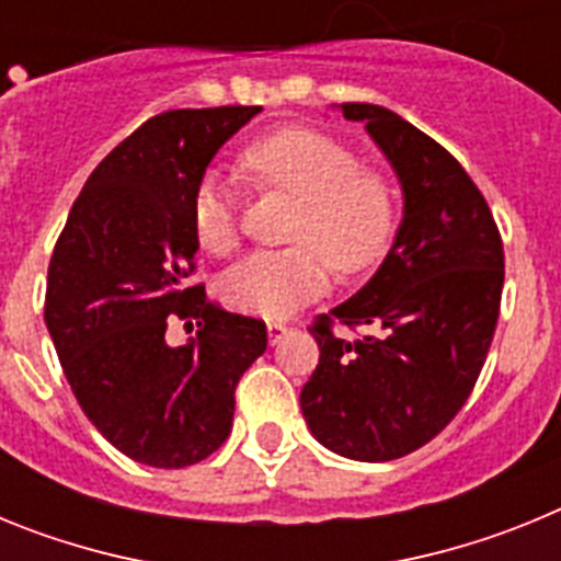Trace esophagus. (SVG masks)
Wrapping results in <instances>:
<instances>
[{
    "mask_svg": "<svg viewBox=\"0 0 561 561\" xmlns=\"http://www.w3.org/2000/svg\"><path fill=\"white\" fill-rule=\"evenodd\" d=\"M266 334H270V345H277V342H280L286 334H289V325L272 320V323H266Z\"/></svg>",
    "mask_w": 561,
    "mask_h": 561,
    "instance_id": "1",
    "label": "esophagus"
}]
</instances>
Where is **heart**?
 I'll return each instance as SVG.
<instances>
[{"mask_svg": "<svg viewBox=\"0 0 561 561\" xmlns=\"http://www.w3.org/2000/svg\"><path fill=\"white\" fill-rule=\"evenodd\" d=\"M241 165L257 187L300 202L280 252H257L221 277V297L255 317H286L329 289L331 264L356 277L388 255L399 221V193L379 168L331 134L286 126L252 140ZM191 230L210 255H230L241 241L232 193L205 176L191 196Z\"/></svg>", "mask_w": 561, "mask_h": 561, "instance_id": "1", "label": "heart"}]
</instances>
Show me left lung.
Masks as SVG:
<instances>
[{"instance_id":"8db88e82","label":"left lung","mask_w":561,"mask_h":561,"mask_svg":"<svg viewBox=\"0 0 561 561\" xmlns=\"http://www.w3.org/2000/svg\"><path fill=\"white\" fill-rule=\"evenodd\" d=\"M340 108L388 153L404 219L368 286L314 317L320 365L300 408L323 447L379 463L430 444L474 390L497 329L505 255L483 193L447 148L390 108ZM336 324L366 334L345 341Z\"/></svg>"}]
</instances>
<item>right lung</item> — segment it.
<instances>
[{"instance_id": "add662e5", "label": "right lung", "mask_w": 561, "mask_h": 561, "mask_svg": "<svg viewBox=\"0 0 561 561\" xmlns=\"http://www.w3.org/2000/svg\"><path fill=\"white\" fill-rule=\"evenodd\" d=\"M261 106L173 108L92 171L49 257L44 323L87 419L137 463L182 469L227 440L236 388L266 325L210 300L196 272L191 196ZM173 319L197 340L171 350Z\"/></svg>"}]
</instances>
